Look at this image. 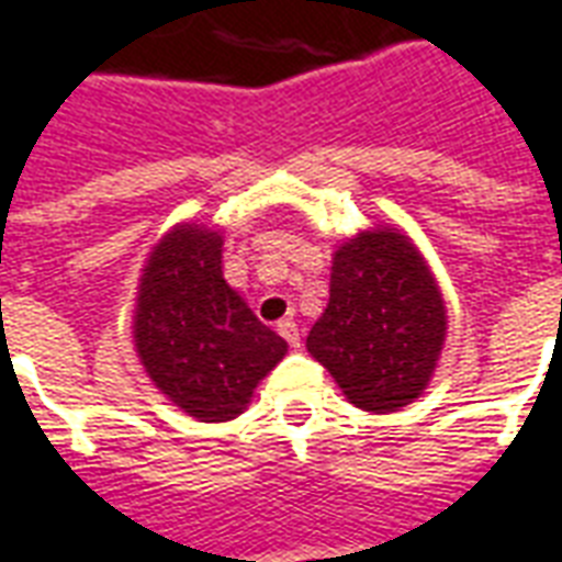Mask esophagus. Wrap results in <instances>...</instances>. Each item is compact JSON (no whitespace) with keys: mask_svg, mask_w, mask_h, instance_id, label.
<instances>
[{"mask_svg":"<svg viewBox=\"0 0 562 562\" xmlns=\"http://www.w3.org/2000/svg\"><path fill=\"white\" fill-rule=\"evenodd\" d=\"M278 333H281V338L288 341L290 348H300L302 341V333H300V324L293 321V317H284L281 324H278Z\"/></svg>","mask_w":562,"mask_h":562,"instance_id":"esophagus-1","label":"esophagus"}]
</instances>
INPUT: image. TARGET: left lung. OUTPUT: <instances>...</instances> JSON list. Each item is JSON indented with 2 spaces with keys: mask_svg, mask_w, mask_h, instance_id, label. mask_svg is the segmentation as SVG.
<instances>
[{
  "mask_svg": "<svg viewBox=\"0 0 562 562\" xmlns=\"http://www.w3.org/2000/svg\"><path fill=\"white\" fill-rule=\"evenodd\" d=\"M441 341L445 302L408 238L384 226L336 250L308 351L357 408L384 415L417 400Z\"/></svg>",
  "mask_w": 562,
  "mask_h": 562,
  "instance_id": "obj_1",
  "label": "left lung"
}]
</instances>
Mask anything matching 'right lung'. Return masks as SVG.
I'll use <instances>...</instances> for the list:
<instances>
[{
  "label": "right lung",
  "mask_w": 562,
  "mask_h": 562,
  "mask_svg": "<svg viewBox=\"0 0 562 562\" xmlns=\"http://www.w3.org/2000/svg\"><path fill=\"white\" fill-rule=\"evenodd\" d=\"M221 236L184 224L154 248L135 302V351L147 375L190 417L221 424L288 353L221 272Z\"/></svg>",
  "instance_id": "obj_1"
}]
</instances>
